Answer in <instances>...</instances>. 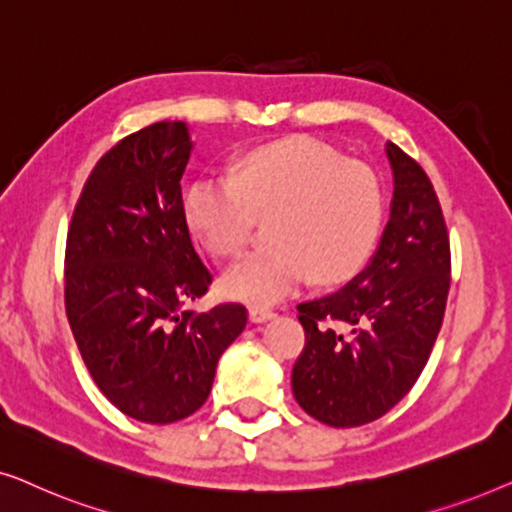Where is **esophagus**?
<instances>
[{
	"label": "esophagus",
	"mask_w": 512,
	"mask_h": 512,
	"mask_svg": "<svg viewBox=\"0 0 512 512\" xmlns=\"http://www.w3.org/2000/svg\"><path fill=\"white\" fill-rule=\"evenodd\" d=\"M272 317H275V312L268 310V307H251L249 310V319L254 324H263V321H270Z\"/></svg>",
	"instance_id": "obj_1"
}]
</instances>
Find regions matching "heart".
Here are the masks:
<instances>
[{"mask_svg": "<svg viewBox=\"0 0 512 512\" xmlns=\"http://www.w3.org/2000/svg\"><path fill=\"white\" fill-rule=\"evenodd\" d=\"M188 226L219 258L240 256L258 216L272 219V247L223 275L228 298L272 305L317 275L321 284L354 277L373 254L384 195L368 165L312 137H289L244 153L235 174H205L184 200Z\"/></svg>", "mask_w": 512, "mask_h": 512, "instance_id": "heart-1", "label": "heart"}]
</instances>
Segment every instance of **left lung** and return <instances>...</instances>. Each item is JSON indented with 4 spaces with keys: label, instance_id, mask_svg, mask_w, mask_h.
<instances>
[{
    "label": "left lung",
    "instance_id": "left-lung-1",
    "mask_svg": "<svg viewBox=\"0 0 512 512\" xmlns=\"http://www.w3.org/2000/svg\"><path fill=\"white\" fill-rule=\"evenodd\" d=\"M394 198L373 258L342 289L298 305L305 349L291 373L307 415L335 429L375 422L429 361L450 291V237L429 177L387 142Z\"/></svg>",
    "mask_w": 512,
    "mask_h": 512
}]
</instances>
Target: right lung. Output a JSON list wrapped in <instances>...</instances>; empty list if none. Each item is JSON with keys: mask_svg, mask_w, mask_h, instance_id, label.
Masks as SVG:
<instances>
[{"mask_svg": "<svg viewBox=\"0 0 512 512\" xmlns=\"http://www.w3.org/2000/svg\"><path fill=\"white\" fill-rule=\"evenodd\" d=\"M191 128L160 121L104 153L67 233L65 305L93 380L123 415L179 422L207 401L216 363L247 326L237 303L186 310L212 272L188 233L181 177Z\"/></svg>", "mask_w": 512, "mask_h": 512, "instance_id": "obj_1", "label": "right lung"}]
</instances>
